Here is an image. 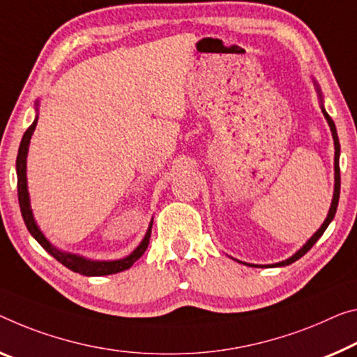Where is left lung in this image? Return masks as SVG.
<instances>
[{"instance_id": "left-lung-1", "label": "left lung", "mask_w": 357, "mask_h": 357, "mask_svg": "<svg viewBox=\"0 0 357 357\" xmlns=\"http://www.w3.org/2000/svg\"><path fill=\"white\" fill-rule=\"evenodd\" d=\"M314 86L317 89V96H319V100H321V108H322V113H324V116L327 119L328 126H331V130H332V137H333V145H335V158H333V166H335V188H333V197H332V204H331V209H328V213H327V218L324 220V223L321 225V228L317 229V231L311 236V238L308 239V243H306L303 248H301L297 254H294L290 259L284 260V261H279V263H274V265H265V266H286V265H290V263L297 261L298 259H301L306 252H308L312 245L316 244V241L321 238L322 234H324V231L328 227V223H331L333 220V217H335V212H337V207H338V197H340V142H338V135H337V128H335V123L332 121V118L328 116L327 112L324 109V107H322V94L319 91V86L316 84L314 81ZM249 266H259V265H249Z\"/></svg>"}]
</instances>
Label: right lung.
Returning a JSON list of instances; mask_svg holds the SVG:
<instances>
[{
  "mask_svg": "<svg viewBox=\"0 0 357 357\" xmlns=\"http://www.w3.org/2000/svg\"><path fill=\"white\" fill-rule=\"evenodd\" d=\"M36 109H38V102H36ZM38 123V116L35 118V121L26 129V132L22 137L20 146H19V153H17V161H15V171H17V195H19V204H20V212L22 217H24V222L29 228L30 234L35 238L38 243L41 244V248L45 249L47 254H51L54 259L57 261L62 263L63 266H67L68 270L84 274V276H107V274H114L119 271L128 270L134 265V263L144 255V252L146 250L148 244H150V234H151V225L153 220L150 222V227L146 229V234L142 243L137 245V249L129 254L128 257L119 260H109V261H98V260H89L84 259V257H79L76 254H68V252H62L54 248V245L49 243L46 239V236L43 234V231L38 228V225L33 218V212L30 209V196H29V188H26V153H29V145H30V139L33 135V130L36 128Z\"/></svg>",
  "mask_w": 357,
  "mask_h": 357,
  "instance_id": "obj_1",
  "label": "right lung"
}]
</instances>
